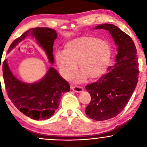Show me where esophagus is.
Instances as JSON below:
<instances>
[{
  "instance_id": "esophagus-1",
  "label": "esophagus",
  "mask_w": 147,
  "mask_h": 147,
  "mask_svg": "<svg viewBox=\"0 0 147 147\" xmlns=\"http://www.w3.org/2000/svg\"><path fill=\"white\" fill-rule=\"evenodd\" d=\"M71 88L72 90L76 92H78V93H80V92H82L83 91H84V88L82 87H79V86H71Z\"/></svg>"
}]
</instances>
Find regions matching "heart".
<instances>
[{
    "mask_svg": "<svg viewBox=\"0 0 147 147\" xmlns=\"http://www.w3.org/2000/svg\"><path fill=\"white\" fill-rule=\"evenodd\" d=\"M111 48L106 41L93 36H81L67 42L63 51L55 54L56 62L66 79H70L79 63L81 72L77 81H84L87 77L100 78L107 71L110 62Z\"/></svg>",
    "mask_w": 147,
    "mask_h": 147,
    "instance_id": "1",
    "label": "heart"
}]
</instances>
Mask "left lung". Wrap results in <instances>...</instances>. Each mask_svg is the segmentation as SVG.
Instances as JSON below:
<instances>
[{"mask_svg": "<svg viewBox=\"0 0 147 147\" xmlns=\"http://www.w3.org/2000/svg\"><path fill=\"white\" fill-rule=\"evenodd\" d=\"M94 29L108 31L118 52L115 65L109 67L108 72L86 86L91 96L86 114L92 119L101 121L117 116L129 100L138 79V59L132 39L118 26L102 24Z\"/></svg>", "mask_w": 147, "mask_h": 147, "instance_id": "1", "label": "left lung"}]
</instances>
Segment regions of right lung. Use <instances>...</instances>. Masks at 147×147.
Instances as JSON below:
<instances>
[{
	"mask_svg": "<svg viewBox=\"0 0 147 147\" xmlns=\"http://www.w3.org/2000/svg\"><path fill=\"white\" fill-rule=\"evenodd\" d=\"M27 36H32L36 40L37 43L45 51L49 62L53 64V47L57 34L55 30L50 28L29 29L12 42L8 53ZM3 75L9 99L21 112L36 121L51 118L59 107L61 94L70 91V85L53 67L49 68L40 81L27 84L13 75L7 60L5 59L3 65Z\"/></svg>",
	"mask_w": 147,
	"mask_h": 147,
	"instance_id": "1",
	"label": "right lung"
}]
</instances>
